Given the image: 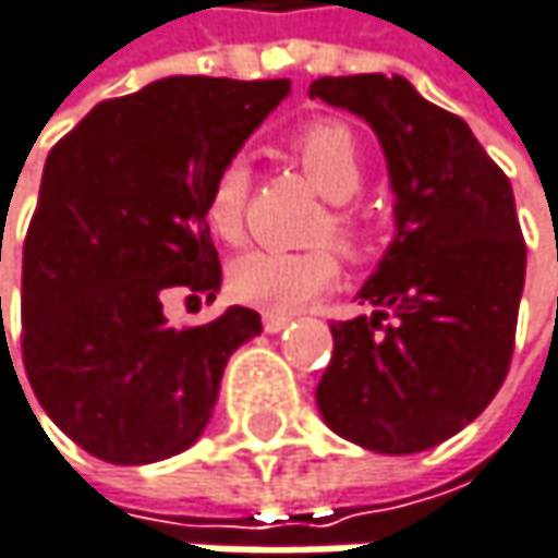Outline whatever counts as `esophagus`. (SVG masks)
<instances>
[{
	"label": "esophagus",
	"instance_id": "esophagus-1",
	"mask_svg": "<svg viewBox=\"0 0 558 558\" xmlns=\"http://www.w3.org/2000/svg\"><path fill=\"white\" fill-rule=\"evenodd\" d=\"M265 331H271V335H278L280 329H287L290 323H293V316H283V313H265Z\"/></svg>",
	"mask_w": 558,
	"mask_h": 558
}]
</instances>
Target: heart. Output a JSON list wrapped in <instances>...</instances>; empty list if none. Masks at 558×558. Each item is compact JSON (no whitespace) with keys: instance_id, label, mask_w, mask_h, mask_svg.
<instances>
[{"instance_id":"b5f03b06","label":"heart","mask_w":558,"mask_h":558,"mask_svg":"<svg viewBox=\"0 0 558 558\" xmlns=\"http://www.w3.org/2000/svg\"><path fill=\"white\" fill-rule=\"evenodd\" d=\"M290 149L306 178L319 187V194L331 201L326 232L348 248L357 252L364 245V227L348 201L364 184V153L354 130L341 121H313L290 140ZM248 162L232 156L217 169V175L204 197V220L214 235L235 242L245 227V201H248ZM338 255L331 248H306V252H283V248H252L239 255L229 268V290L258 310L271 313H296L316 296H323L338 280Z\"/></svg>"}]
</instances>
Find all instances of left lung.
I'll return each instance as SVG.
<instances>
[{"label": "left lung", "instance_id": "8db88e82", "mask_svg": "<svg viewBox=\"0 0 558 558\" xmlns=\"http://www.w3.org/2000/svg\"><path fill=\"white\" fill-rule=\"evenodd\" d=\"M310 98L367 121L396 235L361 287L371 316L331 326L316 402L338 437L418 453L463 430L511 367L527 248L505 172L463 118L402 76H323Z\"/></svg>", "mask_w": 558, "mask_h": 558}]
</instances>
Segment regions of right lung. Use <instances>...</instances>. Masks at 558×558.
Instances as JSON below:
<instances>
[{"instance_id": "add662e5", "label": "right lung", "mask_w": 558, "mask_h": 558, "mask_svg": "<svg viewBox=\"0 0 558 558\" xmlns=\"http://www.w3.org/2000/svg\"><path fill=\"white\" fill-rule=\"evenodd\" d=\"M287 95L290 78H159L95 105L50 149L22 262V357L40 409L92 457L143 466L187 450L229 354L262 331L245 306L175 329L162 300L217 296L207 187Z\"/></svg>"}]
</instances>
